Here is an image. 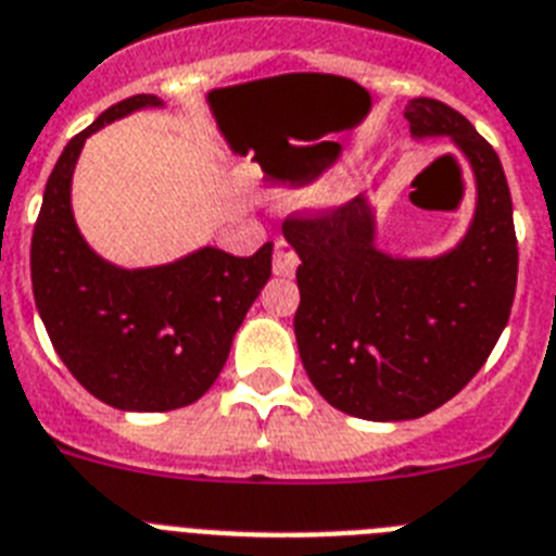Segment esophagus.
<instances>
[{"label": "esophagus", "instance_id": "1", "mask_svg": "<svg viewBox=\"0 0 556 556\" xmlns=\"http://www.w3.org/2000/svg\"><path fill=\"white\" fill-rule=\"evenodd\" d=\"M273 269L275 275H281V278H292L298 269V255L295 250L287 244V241H275V253H273Z\"/></svg>", "mask_w": 556, "mask_h": 556}]
</instances>
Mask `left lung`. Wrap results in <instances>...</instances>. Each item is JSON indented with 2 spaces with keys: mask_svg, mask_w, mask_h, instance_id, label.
Instances as JSON below:
<instances>
[{
  "mask_svg": "<svg viewBox=\"0 0 556 556\" xmlns=\"http://www.w3.org/2000/svg\"><path fill=\"white\" fill-rule=\"evenodd\" d=\"M414 140L447 137L476 182L467 230L439 255H393L377 244L371 197L289 219L301 258L295 337L312 386L331 407L368 421L430 414L467 386L506 329L517 241L504 165L476 126L433 98L407 101Z\"/></svg>",
  "mask_w": 556,
  "mask_h": 556,
  "instance_id": "8db88e82",
  "label": "left lung"
}]
</instances>
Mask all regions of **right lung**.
<instances>
[{
  "mask_svg": "<svg viewBox=\"0 0 556 556\" xmlns=\"http://www.w3.org/2000/svg\"><path fill=\"white\" fill-rule=\"evenodd\" d=\"M163 106L156 94H135L66 142L30 244L36 309L61 363L92 396L129 414H163L205 396L273 275L269 241L250 258L205 244L168 264L129 269L84 239L73 213L84 142L131 112Z\"/></svg>",
  "mask_w": 556,
  "mask_h": 556,
  "instance_id": "right-lung-1",
  "label": "right lung"
}]
</instances>
